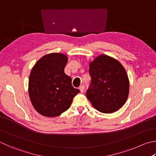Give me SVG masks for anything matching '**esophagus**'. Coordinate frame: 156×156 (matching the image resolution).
Returning a JSON list of instances; mask_svg holds the SVG:
<instances>
[{
  "label": "esophagus",
  "mask_w": 156,
  "mask_h": 156,
  "mask_svg": "<svg viewBox=\"0 0 156 156\" xmlns=\"http://www.w3.org/2000/svg\"><path fill=\"white\" fill-rule=\"evenodd\" d=\"M79 89H80L81 93H83L84 92V86L81 85L80 87H79Z\"/></svg>",
  "instance_id": "1"
}]
</instances>
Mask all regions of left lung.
I'll list each match as a JSON object with an SVG mask.
<instances>
[{
    "mask_svg": "<svg viewBox=\"0 0 156 156\" xmlns=\"http://www.w3.org/2000/svg\"><path fill=\"white\" fill-rule=\"evenodd\" d=\"M91 83L87 97L101 112L112 113L123 106L129 94L126 71L117 60L109 56H98L89 64Z\"/></svg>",
    "mask_w": 156,
    "mask_h": 156,
    "instance_id": "1",
    "label": "left lung"
}]
</instances>
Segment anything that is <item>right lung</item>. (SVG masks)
<instances>
[{"mask_svg":"<svg viewBox=\"0 0 156 156\" xmlns=\"http://www.w3.org/2000/svg\"><path fill=\"white\" fill-rule=\"evenodd\" d=\"M68 61L61 53H51L37 62L30 72L29 94L33 106L45 117L60 115L69 108L73 98L80 92L72 84L64 69Z\"/></svg>","mask_w":156,"mask_h":156,"instance_id":"add662e5","label":"right lung"}]
</instances>
